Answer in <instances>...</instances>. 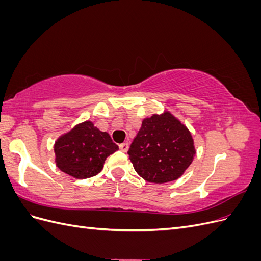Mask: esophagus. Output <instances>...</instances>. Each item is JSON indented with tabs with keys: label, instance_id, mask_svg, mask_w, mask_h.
<instances>
[{
	"label": "esophagus",
	"instance_id": "esophagus-1",
	"mask_svg": "<svg viewBox=\"0 0 261 261\" xmlns=\"http://www.w3.org/2000/svg\"><path fill=\"white\" fill-rule=\"evenodd\" d=\"M120 149L122 150V151L126 152L128 150V143H123L120 145Z\"/></svg>",
	"mask_w": 261,
	"mask_h": 261
}]
</instances>
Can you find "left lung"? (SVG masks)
Here are the masks:
<instances>
[{
	"mask_svg": "<svg viewBox=\"0 0 261 261\" xmlns=\"http://www.w3.org/2000/svg\"><path fill=\"white\" fill-rule=\"evenodd\" d=\"M138 175L163 184L184 174L196 154L191 132L169 111L144 118L127 151Z\"/></svg>",
	"mask_w": 261,
	"mask_h": 261,
	"instance_id": "1",
	"label": "left lung"
}]
</instances>
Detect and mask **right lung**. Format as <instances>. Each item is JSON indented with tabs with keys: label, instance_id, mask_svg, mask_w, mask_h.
<instances>
[{
	"label": "right lung",
	"instance_id": "add662e5",
	"mask_svg": "<svg viewBox=\"0 0 261 261\" xmlns=\"http://www.w3.org/2000/svg\"><path fill=\"white\" fill-rule=\"evenodd\" d=\"M116 150L118 146L107 132H101L92 122L86 121L55 141V164L74 178H88L101 172L107 158Z\"/></svg>",
	"mask_w": 261,
	"mask_h": 261
}]
</instances>
